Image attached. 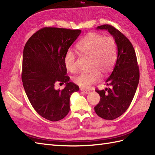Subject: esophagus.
I'll list each match as a JSON object with an SVG mask.
<instances>
[{
    "instance_id": "34e87169",
    "label": "esophagus",
    "mask_w": 155,
    "mask_h": 155,
    "mask_svg": "<svg viewBox=\"0 0 155 155\" xmlns=\"http://www.w3.org/2000/svg\"><path fill=\"white\" fill-rule=\"evenodd\" d=\"M81 91L82 92H84L85 94H88L90 93V91L89 90H87V89H84V88H81Z\"/></svg>"
}]
</instances>
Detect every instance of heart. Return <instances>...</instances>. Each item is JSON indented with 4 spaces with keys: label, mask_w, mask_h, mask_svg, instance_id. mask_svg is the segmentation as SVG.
Masks as SVG:
<instances>
[{
    "label": "heart",
    "mask_w": 155,
    "mask_h": 155,
    "mask_svg": "<svg viewBox=\"0 0 155 155\" xmlns=\"http://www.w3.org/2000/svg\"><path fill=\"white\" fill-rule=\"evenodd\" d=\"M78 51L81 54L90 57L88 72H83L74 77L76 84L83 88L89 87L103 77L107 76L113 69L117 58V46L112 37H104L97 33H90L77 45ZM76 56L68 51L64 58V63L68 71H76Z\"/></svg>",
    "instance_id": "b5f03b06"
}]
</instances>
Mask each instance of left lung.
<instances>
[{
	"mask_svg": "<svg viewBox=\"0 0 155 155\" xmlns=\"http://www.w3.org/2000/svg\"><path fill=\"white\" fill-rule=\"evenodd\" d=\"M97 29L109 32L117 46L116 64L106 81L110 88L96 90L101 99L94 107L98 117L113 120L121 116L129 107L139 84V68L133 45L123 33L109 25L98 26Z\"/></svg>",
	"mask_w": 155,
	"mask_h": 155,
	"instance_id": "8db88e82",
	"label": "left lung"
}]
</instances>
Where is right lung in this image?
<instances>
[{"mask_svg":"<svg viewBox=\"0 0 155 155\" xmlns=\"http://www.w3.org/2000/svg\"><path fill=\"white\" fill-rule=\"evenodd\" d=\"M81 30L45 27L32 35L22 57V81L29 101L41 117L51 121L64 118L70 110V97L79 87L69 82L64 56ZM65 83L56 90V83Z\"/></svg>","mask_w":155,"mask_h":155,"instance_id":"1","label":"right lung"}]
</instances>
